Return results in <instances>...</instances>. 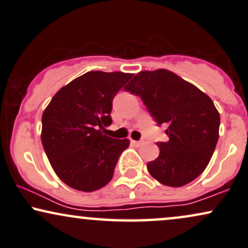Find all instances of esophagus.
I'll return each mask as SVG.
<instances>
[{"instance_id": "esophagus-1", "label": "esophagus", "mask_w": 248, "mask_h": 248, "mask_svg": "<svg viewBox=\"0 0 248 248\" xmlns=\"http://www.w3.org/2000/svg\"><path fill=\"white\" fill-rule=\"evenodd\" d=\"M131 143H133L134 145L140 146V145H142V144H144V140H131Z\"/></svg>"}]
</instances>
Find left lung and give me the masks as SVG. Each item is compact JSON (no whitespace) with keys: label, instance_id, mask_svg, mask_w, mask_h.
Here are the masks:
<instances>
[{"label":"left lung","instance_id":"8db88e82","mask_svg":"<svg viewBox=\"0 0 248 248\" xmlns=\"http://www.w3.org/2000/svg\"><path fill=\"white\" fill-rule=\"evenodd\" d=\"M124 88L140 96L159 126H167L169 140L156 143L160 153L147 162L150 175L173 187L198 177L211 161L218 140L220 113L209 96L164 68L140 72Z\"/></svg>","mask_w":248,"mask_h":248}]
</instances>
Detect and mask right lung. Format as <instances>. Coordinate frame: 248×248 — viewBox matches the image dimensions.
Masks as SVG:
<instances>
[{
  "label": "right lung",
  "mask_w": 248,
  "mask_h": 248,
  "mask_svg": "<svg viewBox=\"0 0 248 248\" xmlns=\"http://www.w3.org/2000/svg\"><path fill=\"white\" fill-rule=\"evenodd\" d=\"M134 74L92 71L64 86L42 114L41 140L50 165L72 189H102L114 174L129 140L106 136L112 101Z\"/></svg>",
  "instance_id": "add662e5"
}]
</instances>
